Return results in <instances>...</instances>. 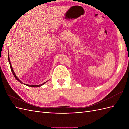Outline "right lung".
I'll use <instances>...</instances> for the list:
<instances>
[{"label":"right lung","mask_w":129,"mask_h":129,"mask_svg":"<svg viewBox=\"0 0 129 129\" xmlns=\"http://www.w3.org/2000/svg\"><path fill=\"white\" fill-rule=\"evenodd\" d=\"M8 60H9V63H10V67H11V71H12V73H13V75H14V77L15 78V79H16L20 83H21V84H25V85H27V86H28V87H40V86H41V85H44L45 83H46L47 82V81H46V82H44V83H42V84H38V85H30V84H25V83H24L22 82L19 79V78L17 77V76L16 75V74H15V73H14V71H13V68H12V64H11V61H10V56H9V55H8Z\"/></svg>","instance_id":"right-lung-1"}]
</instances>
